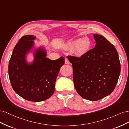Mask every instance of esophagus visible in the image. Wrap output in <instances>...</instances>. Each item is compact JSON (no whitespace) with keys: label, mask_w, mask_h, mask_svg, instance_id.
Returning <instances> with one entry per match:
<instances>
[{"label":"esophagus","mask_w":129,"mask_h":129,"mask_svg":"<svg viewBox=\"0 0 129 129\" xmlns=\"http://www.w3.org/2000/svg\"><path fill=\"white\" fill-rule=\"evenodd\" d=\"M64 62H65V63H66V64H69V63H70L69 61L68 60V58H65Z\"/></svg>","instance_id":"1"}]
</instances>
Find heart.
<instances>
[{"label": "heart", "mask_w": 129, "mask_h": 129, "mask_svg": "<svg viewBox=\"0 0 129 129\" xmlns=\"http://www.w3.org/2000/svg\"><path fill=\"white\" fill-rule=\"evenodd\" d=\"M91 46V41L90 39L84 37L82 39L73 40L68 44V48L75 49V54L78 56H82L87 53Z\"/></svg>", "instance_id": "heart-1"}]
</instances>
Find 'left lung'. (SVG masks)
Returning <instances> with one entry per match:
<instances>
[{
	"instance_id": "left-lung-1",
	"label": "left lung",
	"mask_w": 129,
	"mask_h": 129,
	"mask_svg": "<svg viewBox=\"0 0 129 129\" xmlns=\"http://www.w3.org/2000/svg\"><path fill=\"white\" fill-rule=\"evenodd\" d=\"M96 44L84 55L68 56L72 63L77 92L83 99L97 101L115 89L120 72L118 54L114 46L101 35L93 34Z\"/></svg>"
}]
</instances>
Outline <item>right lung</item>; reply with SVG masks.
I'll list each match as a JSON object with an SVG mask.
<instances>
[{
    "label": "right lung",
    "mask_w": 129,
    "mask_h": 129,
    "mask_svg": "<svg viewBox=\"0 0 129 129\" xmlns=\"http://www.w3.org/2000/svg\"><path fill=\"white\" fill-rule=\"evenodd\" d=\"M32 35L23 36L15 45L9 64V75L11 84L17 94L27 101L40 102L49 99L54 93L55 83L64 58L55 60L47 58L42 48L34 54L33 63L29 64L26 55L32 48Z\"/></svg>",
    "instance_id": "add662e5"
}]
</instances>
